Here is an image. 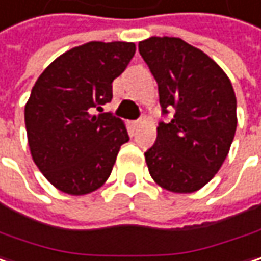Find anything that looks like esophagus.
<instances>
[{
    "mask_svg": "<svg viewBox=\"0 0 261 261\" xmlns=\"http://www.w3.org/2000/svg\"><path fill=\"white\" fill-rule=\"evenodd\" d=\"M140 124H141V120H137V121H132V126H134V127H138Z\"/></svg>",
    "mask_w": 261,
    "mask_h": 261,
    "instance_id": "34e87169",
    "label": "esophagus"
}]
</instances>
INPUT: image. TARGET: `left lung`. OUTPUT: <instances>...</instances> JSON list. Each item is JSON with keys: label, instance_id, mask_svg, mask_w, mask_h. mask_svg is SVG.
I'll return each mask as SVG.
<instances>
[{"label": "left lung", "instance_id": "obj_1", "mask_svg": "<svg viewBox=\"0 0 261 261\" xmlns=\"http://www.w3.org/2000/svg\"><path fill=\"white\" fill-rule=\"evenodd\" d=\"M159 88L164 114L154 144L144 153L151 179L174 194H191L215 177L233 143L236 94L225 72L177 37H150L138 43Z\"/></svg>", "mask_w": 261, "mask_h": 261}]
</instances>
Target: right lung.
<instances>
[{"mask_svg":"<svg viewBox=\"0 0 261 261\" xmlns=\"http://www.w3.org/2000/svg\"><path fill=\"white\" fill-rule=\"evenodd\" d=\"M135 55V43L88 42L57 57L34 84L25 127L34 164L52 186L85 195L110 177L121 144L123 120L103 111L113 81Z\"/></svg>","mask_w":261,"mask_h":261,"instance_id":"add662e5","label":"right lung"}]
</instances>
